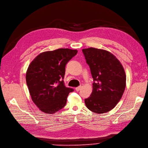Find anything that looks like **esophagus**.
<instances>
[{
	"label": "esophagus",
	"mask_w": 148,
	"mask_h": 148,
	"mask_svg": "<svg viewBox=\"0 0 148 148\" xmlns=\"http://www.w3.org/2000/svg\"><path fill=\"white\" fill-rule=\"evenodd\" d=\"M82 87H83V85H81L80 86L75 88V90H76L77 91H80V90L82 89Z\"/></svg>",
	"instance_id": "esophagus-1"
}]
</instances>
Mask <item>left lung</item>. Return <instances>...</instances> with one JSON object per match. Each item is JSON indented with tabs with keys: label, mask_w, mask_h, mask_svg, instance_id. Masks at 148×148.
Here are the masks:
<instances>
[{
	"label": "left lung",
	"mask_w": 148,
	"mask_h": 148,
	"mask_svg": "<svg viewBox=\"0 0 148 148\" xmlns=\"http://www.w3.org/2000/svg\"><path fill=\"white\" fill-rule=\"evenodd\" d=\"M94 82L91 96L85 99L90 111L103 114L112 110L120 100L126 76L120 62L109 51L95 48L82 49Z\"/></svg>",
	"instance_id": "1"
}]
</instances>
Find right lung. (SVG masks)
Returning <instances> with one entry per match:
<instances>
[{"label": "right lung", "instance_id": "obj_1", "mask_svg": "<svg viewBox=\"0 0 148 148\" xmlns=\"http://www.w3.org/2000/svg\"><path fill=\"white\" fill-rule=\"evenodd\" d=\"M77 53V50L60 48L45 51L31 62L26 73V81L32 100L46 114H54L66 103L73 89L63 82L66 63Z\"/></svg>", "mask_w": 148, "mask_h": 148}]
</instances>
